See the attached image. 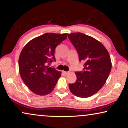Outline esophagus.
I'll return each instance as SVG.
<instances>
[{
	"label": "esophagus",
	"instance_id": "esophagus-1",
	"mask_svg": "<svg viewBox=\"0 0 128 128\" xmlns=\"http://www.w3.org/2000/svg\"><path fill=\"white\" fill-rule=\"evenodd\" d=\"M62 73H63L64 74H65V75H66V74H67L68 73V72H66V71H62Z\"/></svg>",
	"mask_w": 128,
	"mask_h": 128
}]
</instances>
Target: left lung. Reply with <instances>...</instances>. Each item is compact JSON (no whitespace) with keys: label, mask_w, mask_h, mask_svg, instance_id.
<instances>
[{"label":"left lung","mask_w":128,"mask_h":128,"mask_svg":"<svg viewBox=\"0 0 128 128\" xmlns=\"http://www.w3.org/2000/svg\"><path fill=\"white\" fill-rule=\"evenodd\" d=\"M68 38L78 55L79 61L85 62L82 71L76 72L77 80L69 84L72 94L88 98L96 93L106 83L111 70L108 52L100 42L81 33L68 34Z\"/></svg>","instance_id":"left-lung-1"}]
</instances>
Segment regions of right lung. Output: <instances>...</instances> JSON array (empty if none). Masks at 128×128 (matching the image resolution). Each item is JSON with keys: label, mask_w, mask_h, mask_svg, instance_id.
<instances>
[{"label": "right lung", "mask_w": 128, "mask_h": 128, "mask_svg": "<svg viewBox=\"0 0 128 128\" xmlns=\"http://www.w3.org/2000/svg\"><path fill=\"white\" fill-rule=\"evenodd\" d=\"M68 34L45 33L28 42L18 59L19 72L24 82L35 94L51 92L61 76V72L49 67L55 62V50L67 38Z\"/></svg>", "instance_id": "obj_1"}]
</instances>
